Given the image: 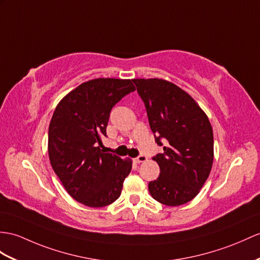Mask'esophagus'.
<instances>
[{
	"instance_id": "obj_1",
	"label": "esophagus",
	"mask_w": 260,
	"mask_h": 260,
	"mask_svg": "<svg viewBox=\"0 0 260 260\" xmlns=\"http://www.w3.org/2000/svg\"><path fill=\"white\" fill-rule=\"evenodd\" d=\"M147 159H148L147 156L143 155V154H141V155H139L138 157H136L135 161H136V163H142V162H145V161H147Z\"/></svg>"
}]
</instances>
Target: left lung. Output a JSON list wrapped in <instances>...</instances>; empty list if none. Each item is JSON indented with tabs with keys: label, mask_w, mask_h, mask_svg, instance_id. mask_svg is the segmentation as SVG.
Here are the masks:
<instances>
[{
	"label": "left lung",
	"mask_w": 260,
	"mask_h": 260,
	"mask_svg": "<svg viewBox=\"0 0 260 260\" xmlns=\"http://www.w3.org/2000/svg\"><path fill=\"white\" fill-rule=\"evenodd\" d=\"M143 100L155 142L163 153L153 156L159 178L149 183L155 201L180 206L200 193L214 159L213 129L205 112L187 92L172 82L132 79Z\"/></svg>",
	"instance_id": "left-lung-1"
}]
</instances>
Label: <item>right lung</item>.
Returning <instances> with one entry per match:
<instances>
[{"label":"right lung","instance_id":"1","mask_svg":"<svg viewBox=\"0 0 260 260\" xmlns=\"http://www.w3.org/2000/svg\"><path fill=\"white\" fill-rule=\"evenodd\" d=\"M135 90L130 79H92L56 107L48 129L49 161L68 194L81 204L107 206L121 194L132 162L100 147L112 107Z\"/></svg>","mask_w":260,"mask_h":260}]
</instances>
